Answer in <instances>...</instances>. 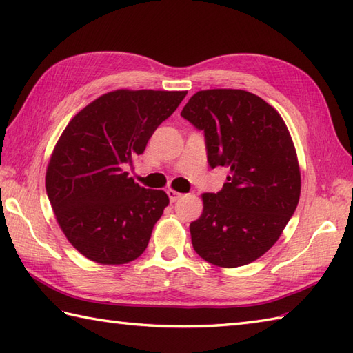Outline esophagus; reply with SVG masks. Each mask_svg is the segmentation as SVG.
<instances>
[{
	"label": "esophagus",
	"instance_id": "34e87169",
	"mask_svg": "<svg viewBox=\"0 0 353 353\" xmlns=\"http://www.w3.org/2000/svg\"><path fill=\"white\" fill-rule=\"evenodd\" d=\"M167 194H168V197H170V200L172 201V203H174V201H177L179 199L182 197V194H181V192H177V191H174V190H168V191H167Z\"/></svg>",
	"mask_w": 353,
	"mask_h": 353
}]
</instances>
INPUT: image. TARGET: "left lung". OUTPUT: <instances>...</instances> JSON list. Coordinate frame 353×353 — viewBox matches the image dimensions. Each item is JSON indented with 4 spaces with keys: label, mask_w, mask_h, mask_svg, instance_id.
I'll return each mask as SVG.
<instances>
[{
    "label": "left lung",
    "mask_w": 353,
    "mask_h": 353,
    "mask_svg": "<svg viewBox=\"0 0 353 353\" xmlns=\"http://www.w3.org/2000/svg\"><path fill=\"white\" fill-rule=\"evenodd\" d=\"M203 130L211 168L228 182L206 192L203 212L190 224L200 258L234 268L261 258L279 239L301 197V170L282 117L241 89L194 94L181 114Z\"/></svg>",
    "instance_id": "obj_1"
}]
</instances>
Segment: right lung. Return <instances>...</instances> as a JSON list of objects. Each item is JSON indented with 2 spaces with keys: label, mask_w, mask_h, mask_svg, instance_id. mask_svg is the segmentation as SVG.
Instances as JSON below:
<instances>
[{
  "label": "right lung",
  "mask_w": 353,
  "mask_h": 353,
  "mask_svg": "<svg viewBox=\"0 0 353 353\" xmlns=\"http://www.w3.org/2000/svg\"><path fill=\"white\" fill-rule=\"evenodd\" d=\"M185 91L104 94L81 109L52 150L45 188L68 241L88 259L127 264L147 249L170 199L124 171L185 99Z\"/></svg>",
  "instance_id": "add662e5"
}]
</instances>
